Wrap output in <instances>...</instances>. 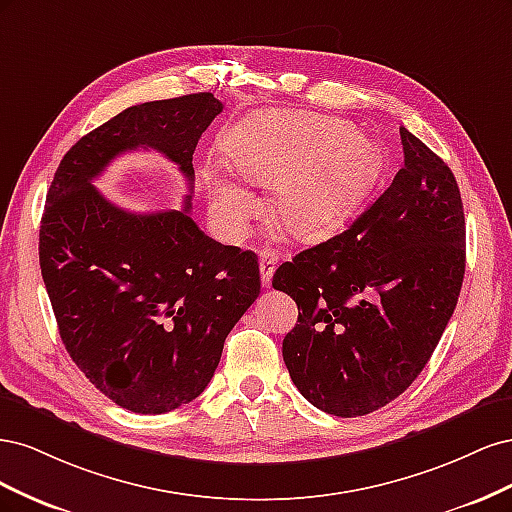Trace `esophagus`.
Returning <instances> with one entry per match:
<instances>
[{
  "mask_svg": "<svg viewBox=\"0 0 512 512\" xmlns=\"http://www.w3.org/2000/svg\"><path fill=\"white\" fill-rule=\"evenodd\" d=\"M275 267H277V254L271 250H262L260 252V280L265 288L271 286Z\"/></svg>",
  "mask_w": 512,
  "mask_h": 512,
  "instance_id": "esophagus-1",
  "label": "esophagus"
}]
</instances>
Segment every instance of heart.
Instances as JSON below:
<instances>
[{
  "mask_svg": "<svg viewBox=\"0 0 512 512\" xmlns=\"http://www.w3.org/2000/svg\"><path fill=\"white\" fill-rule=\"evenodd\" d=\"M228 153L239 173L275 188L273 215L292 237L316 241L342 226L376 183V143L335 117L271 113L230 134ZM211 213L226 237H241L258 211L256 196L228 170L209 179Z\"/></svg>",
  "mask_w": 512,
  "mask_h": 512,
  "instance_id": "b5f03b06",
  "label": "heart"
}]
</instances>
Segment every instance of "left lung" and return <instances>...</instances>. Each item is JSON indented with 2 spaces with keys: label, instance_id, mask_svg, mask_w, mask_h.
<instances>
[{
  "label": "left lung",
  "instance_id": "obj_1",
  "mask_svg": "<svg viewBox=\"0 0 512 512\" xmlns=\"http://www.w3.org/2000/svg\"><path fill=\"white\" fill-rule=\"evenodd\" d=\"M404 168L342 235L284 262L273 288L297 301L282 354L294 386L342 418L374 412L421 374L466 273L453 170L399 128Z\"/></svg>",
  "mask_w": 512,
  "mask_h": 512
}]
</instances>
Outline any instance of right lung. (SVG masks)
<instances>
[{"mask_svg": "<svg viewBox=\"0 0 512 512\" xmlns=\"http://www.w3.org/2000/svg\"><path fill=\"white\" fill-rule=\"evenodd\" d=\"M209 91L136 104L61 160L40 224V269L61 342L117 406L164 414L207 389L226 335L260 294L254 252L222 245L188 211L132 213L94 188L117 156L160 151L194 183L198 138L222 113Z\"/></svg>", "mask_w": 512, "mask_h": 512, "instance_id": "1", "label": "right lung"}]
</instances>
